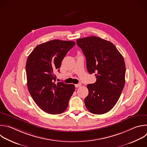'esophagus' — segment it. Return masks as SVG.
<instances>
[{
    "label": "esophagus",
    "mask_w": 147,
    "mask_h": 147,
    "mask_svg": "<svg viewBox=\"0 0 147 147\" xmlns=\"http://www.w3.org/2000/svg\"><path fill=\"white\" fill-rule=\"evenodd\" d=\"M81 85H82V84H81V83H79V84H76V85H75V86H76V88H79V87H80Z\"/></svg>",
    "instance_id": "1"
}]
</instances>
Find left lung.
I'll return each instance as SVG.
<instances>
[{
  "mask_svg": "<svg viewBox=\"0 0 147 147\" xmlns=\"http://www.w3.org/2000/svg\"><path fill=\"white\" fill-rule=\"evenodd\" d=\"M77 44L86 57L88 72L96 73V81L87 85L85 106L92 114H105L116 105L124 88L123 58L111 42L99 37L78 38Z\"/></svg>",
  "mask_w": 147,
  "mask_h": 147,
  "instance_id": "left-lung-1",
  "label": "left lung"
}]
</instances>
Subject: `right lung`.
I'll return each instance as SVG.
<instances>
[{
	"label": "right lung",
	"instance_id": "right-lung-1",
	"mask_svg": "<svg viewBox=\"0 0 147 147\" xmlns=\"http://www.w3.org/2000/svg\"><path fill=\"white\" fill-rule=\"evenodd\" d=\"M76 43L72 41L53 40L37 45L26 63L27 86L36 105L44 112L59 114L67 108L75 90L73 84L56 83L54 73Z\"/></svg>",
	"mask_w": 147,
	"mask_h": 147
}]
</instances>
